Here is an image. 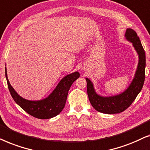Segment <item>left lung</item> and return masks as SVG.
Wrapping results in <instances>:
<instances>
[{
	"instance_id": "obj_1",
	"label": "left lung",
	"mask_w": 150,
	"mask_h": 150,
	"mask_svg": "<svg viewBox=\"0 0 150 150\" xmlns=\"http://www.w3.org/2000/svg\"><path fill=\"white\" fill-rule=\"evenodd\" d=\"M125 39L132 43L139 55V63L134 77L127 88L119 95L103 97L97 94L94 88L93 83L88 78L87 82V93L91 105L96 110L105 114H117L126 110L130 105L143 86L145 81V53L137 33L133 29H126Z\"/></svg>"
}]
</instances>
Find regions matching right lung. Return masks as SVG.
<instances>
[{"mask_svg": "<svg viewBox=\"0 0 150 150\" xmlns=\"http://www.w3.org/2000/svg\"><path fill=\"white\" fill-rule=\"evenodd\" d=\"M5 77L8 88L15 102L30 115L38 119H47L55 117L62 110L67 101L70 88L74 81L79 78V73L76 71L65 76L47 98L38 101L27 100L21 97L16 92L8 79L6 67Z\"/></svg>", "mask_w": 150, "mask_h": 150, "instance_id": "right-lung-1", "label": "right lung"}]
</instances>
